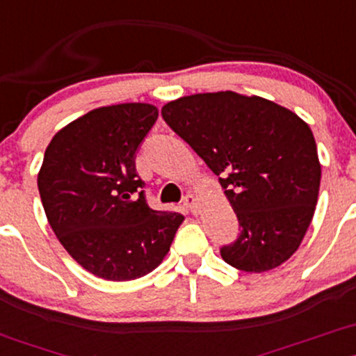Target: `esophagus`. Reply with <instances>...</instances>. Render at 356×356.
<instances>
[{
  "label": "esophagus",
  "instance_id": "1",
  "mask_svg": "<svg viewBox=\"0 0 356 356\" xmlns=\"http://www.w3.org/2000/svg\"><path fill=\"white\" fill-rule=\"evenodd\" d=\"M183 207H185L186 210H190L192 213H197L198 202H197V198H195V195L188 193L185 198H183Z\"/></svg>",
  "mask_w": 356,
  "mask_h": 356
}]
</instances>
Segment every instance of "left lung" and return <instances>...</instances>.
Here are the masks:
<instances>
[{"mask_svg": "<svg viewBox=\"0 0 356 356\" xmlns=\"http://www.w3.org/2000/svg\"><path fill=\"white\" fill-rule=\"evenodd\" d=\"M168 125L219 177L238 216V239L220 248L234 268L261 273L286 261L314 216L321 164L311 129L293 112L234 91L166 103Z\"/></svg>", "mask_w": 356, "mask_h": 356, "instance_id": "1", "label": "left lung"}]
</instances>
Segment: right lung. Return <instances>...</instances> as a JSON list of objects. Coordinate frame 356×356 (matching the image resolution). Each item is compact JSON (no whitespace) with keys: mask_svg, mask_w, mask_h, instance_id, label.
<instances>
[{"mask_svg":"<svg viewBox=\"0 0 356 356\" xmlns=\"http://www.w3.org/2000/svg\"><path fill=\"white\" fill-rule=\"evenodd\" d=\"M158 120L149 103L102 106L71 122L45 149L39 193L52 231L83 268L136 280L170 251L185 217L152 210L136 154Z\"/></svg>","mask_w":356,"mask_h":356,"instance_id":"add662e5","label":"right lung"}]
</instances>
